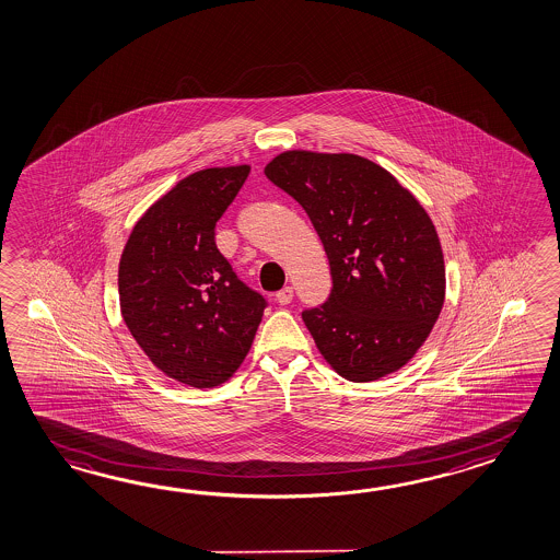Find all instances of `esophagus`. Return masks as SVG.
<instances>
[{"mask_svg": "<svg viewBox=\"0 0 560 560\" xmlns=\"http://www.w3.org/2000/svg\"><path fill=\"white\" fill-rule=\"evenodd\" d=\"M275 299H277L279 305H289V303L293 301V287H283V289L275 295Z\"/></svg>", "mask_w": 560, "mask_h": 560, "instance_id": "obj_1", "label": "esophagus"}]
</instances>
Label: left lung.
I'll list each match as a JSON object with an SVG mask.
<instances>
[{"label":"left lung","instance_id":"1","mask_svg":"<svg viewBox=\"0 0 560 560\" xmlns=\"http://www.w3.org/2000/svg\"><path fill=\"white\" fill-rule=\"evenodd\" d=\"M265 175L307 211L331 265V295L303 311L325 361L353 383L407 365L445 303L443 249L421 203L353 153L285 151Z\"/></svg>","mask_w":560,"mask_h":560}]
</instances>
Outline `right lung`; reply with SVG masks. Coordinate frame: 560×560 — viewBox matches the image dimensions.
<instances>
[{
    "label": "right lung",
    "mask_w": 560,
    "mask_h": 560,
    "mask_svg": "<svg viewBox=\"0 0 560 560\" xmlns=\"http://www.w3.org/2000/svg\"><path fill=\"white\" fill-rule=\"evenodd\" d=\"M249 165L191 173L149 207L119 261V305L149 361L189 387L225 383L252 349L267 301L215 245Z\"/></svg>",
    "instance_id": "right-lung-1"
}]
</instances>
